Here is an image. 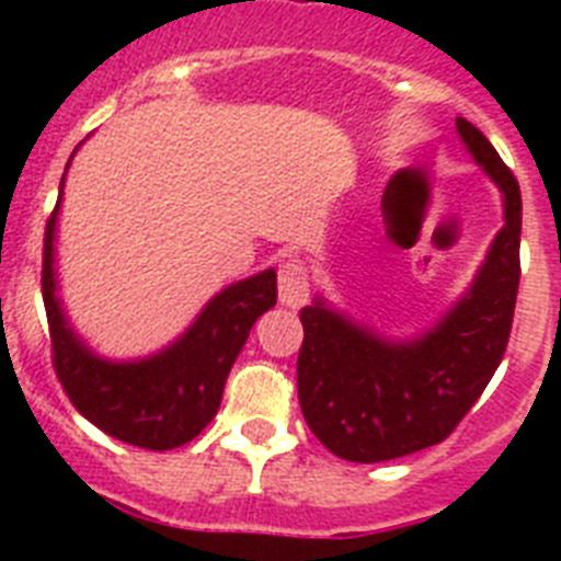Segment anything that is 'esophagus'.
<instances>
[{
	"label": "esophagus",
	"instance_id": "obj_1",
	"mask_svg": "<svg viewBox=\"0 0 561 561\" xmlns=\"http://www.w3.org/2000/svg\"><path fill=\"white\" fill-rule=\"evenodd\" d=\"M277 291H280V306L286 309H300L309 300V272L300 261H286L277 270Z\"/></svg>",
	"mask_w": 561,
	"mask_h": 561
}]
</instances>
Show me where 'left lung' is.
<instances>
[{"label":"left lung","mask_w":561,"mask_h":561,"mask_svg":"<svg viewBox=\"0 0 561 561\" xmlns=\"http://www.w3.org/2000/svg\"><path fill=\"white\" fill-rule=\"evenodd\" d=\"M455 126L503 193L505 221L466 295L410 340L356 323L323 295L300 309L297 396L311 433L336 458L379 463L440 444L480 399L508 345L519 286V185L483 131L463 117Z\"/></svg>","instance_id":"left-lung-1"}]
</instances>
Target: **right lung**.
<instances>
[{
    "label": "right lung",
    "instance_id": "obj_1",
    "mask_svg": "<svg viewBox=\"0 0 561 561\" xmlns=\"http://www.w3.org/2000/svg\"><path fill=\"white\" fill-rule=\"evenodd\" d=\"M61 199L64 176L58 205L44 232L42 270L44 309L58 379L78 413L112 438L157 453L182 447L219 413L232 362L244 348L257 317L275 306L277 272L264 270L221 289L207 300L185 334L157 354L140 359H106L78 336L58 297L56 230Z\"/></svg>",
    "mask_w": 561,
    "mask_h": 561
}]
</instances>
